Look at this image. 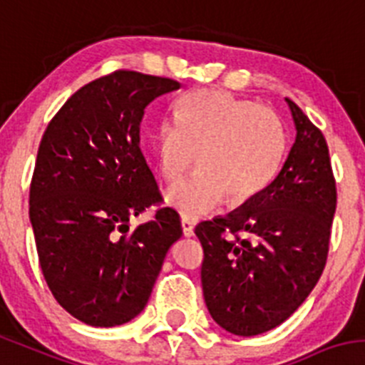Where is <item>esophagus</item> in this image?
<instances>
[{"label":"esophagus","mask_w":365,"mask_h":365,"mask_svg":"<svg viewBox=\"0 0 365 365\" xmlns=\"http://www.w3.org/2000/svg\"><path fill=\"white\" fill-rule=\"evenodd\" d=\"M180 226H182V233L185 237H193V228H195V222L190 219H182L180 220Z\"/></svg>","instance_id":"obj_1"}]
</instances>
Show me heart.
Wrapping results in <instances>:
<instances>
[{
  "mask_svg": "<svg viewBox=\"0 0 365 365\" xmlns=\"http://www.w3.org/2000/svg\"><path fill=\"white\" fill-rule=\"evenodd\" d=\"M160 175L177 180L199 163L190 179L166 190V202L186 219L210 213L228 197L233 206L255 199L272 185L286 155L282 119L222 90H199L179 105V119L157 128Z\"/></svg>",
  "mask_w": 365,
  "mask_h": 365,
  "instance_id": "1",
  "label": "heart"
}]
</instances>
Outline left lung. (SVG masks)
I'll list each match as a JSON object with an SVG mask.
<instances>
[{"label":"left lung","instance_id":"8db88e82","mask_svg":"<svg viewBox=\"0 0 365 365\" xmlns=\"http://www.w3.org/2000/svg\"><path fill=\"white\" fill-rule=\"evenodd\" d=\"M297 137L282 170L255 199L195 228L212 319L239 336L280 326L307 299L329 252L336 186L322 132L287 99Z\"/></svg>","mask_w":365,"mask_h":365}]
</instances>
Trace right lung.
Returning <instances> with one entry per match:
<instances>
[{
	"instance_id": "right-lung-1",
	"label": "right lung",
	"mask_w": 365,
	"mask_h": 365,
	"mask_svg": "<svg viewBox=\"0 0 365 365\" xmlns=\"http://www.w3.org/2000/svg\"><path fill=\"white\" fill-rule=\"evenodd\" d=\"M180 83L115 70L59 108L39 143L30 222L53 299L81 322L113 327L145 309L170 246L182 235L141 152L145 108ZM159 205L150 223L129 219Z\"/></svg>"
}]
</instances>
